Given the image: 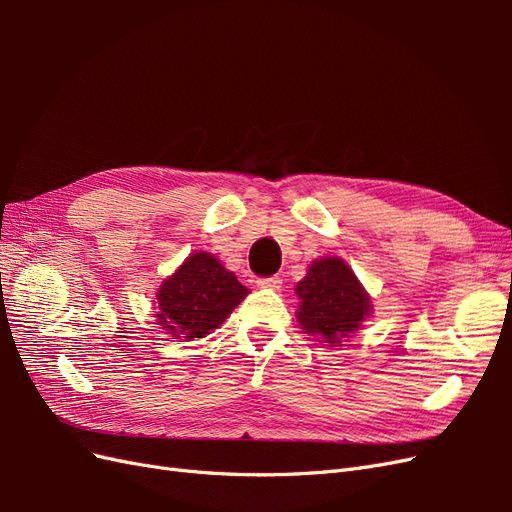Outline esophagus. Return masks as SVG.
<instances>
[{
  "label": "esophagus",
  "instance_id": "esophagus-1",
  "mask_svg": "<svg viewBox=\"0 0 512 512\" xmlns=\"http://www.w3.org/2000/svg\"><path fill=\"white\" fill-rule=\"evenodd\" d=\"M260 288H269V290H277L282 286V280L277 275H271V277H260V280L256 282Z\"/></svg>",
  "mask_w": 512,
  "mask_h": 512
}]
</instances>
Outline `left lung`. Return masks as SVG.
Listing matches in <instances>:
<instances>
[{
  "label": "left lung",
  "instance_id": "left-lung-1",
  "mask_svg": "<svg viewBox=\"0 0 512 512\" xmlns=\"http://www.w3.org/2000/svg\"><path fill=\"white\" fill-rule=\"evenodd\" d=\"M301 299L297 318L307 333H318L329 344L359 329L369 316L371 301L342 258L316 260L297 284Z\"/></svg>",
  "mask_w": 512,
  "mask_h": 512
}]
</instances>
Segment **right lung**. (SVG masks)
<instances>
[{"mask_svg": "<svg viewBox=\"0 0 512 512\" xmlns=\"http://www.w3.org/2000/svg\"><path fill=\"white\" fill-rule=\"evenodd\" d=\"M247 288L222 262L196 252L158 290V322L170 337H203L218 329L243 299Z\"/></svg>", "mask_w": 512, "mask_h": 512, "instance_id": "1", "label": "right lung"}]
</instances>
